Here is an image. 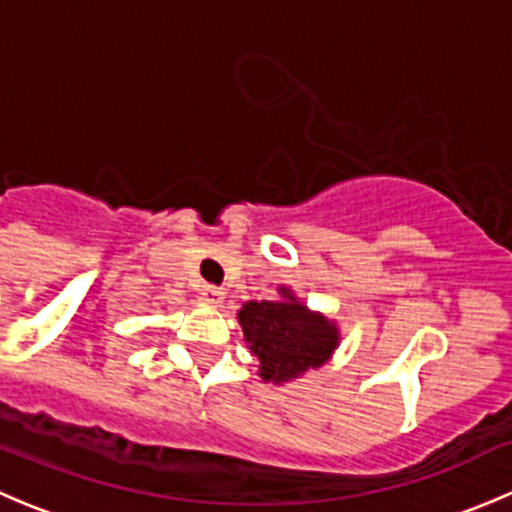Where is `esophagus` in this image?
<instances>
[{
    "mask_svg": "<svg viewBox=\"0 0 512 512\" xmlns=\"http://www.w3.org/2000/svg\"><path fill=\"white\" fill-rule=\"evenodd\" d=\"M200 297H203L208 304H220L225 299V292L215 285H203L200 287Z\"/></svg>",
    "mask_w": 512,
    "mask_h": 512,
    "instance_id": "1",
    "label": "esophagus"
}]
</instances>
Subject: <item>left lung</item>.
I'll use <instances>...</instances> for the list:
<instances>
[{"label":"left lung","instance_id":"obj_1","mask_svg":"<svg viewBox=\"0 0 512 512\" xmlns=\"http://www.w3.org/2000/svg\"><path fill=\"white\" fill-rule=\"evenodd\" d=\"M245 342L260 359L262 381L282 384L317 369L339 344L337 324L309 312L287 287L275 302H245L237 312Z\"/></svg>","mask_w":512,"mask_h":512}]
</instances>
